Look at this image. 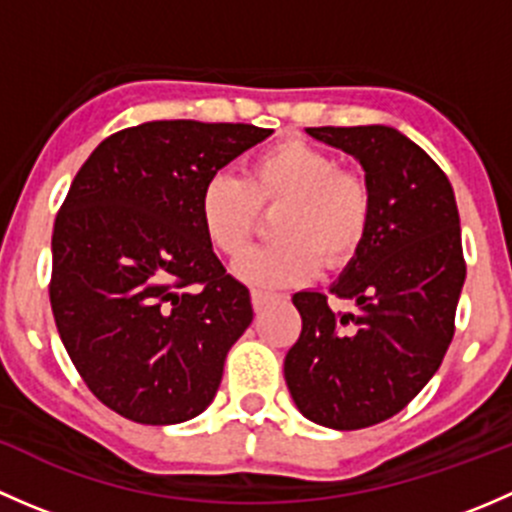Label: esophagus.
<instances>
[{
    "mask_svg": "<svg viewBox=\"0 0 512 512\" xmlns=\"http://www.w3.org/2000/svg\"><path fill=\"white\" fill-rule=\"evenodd\" d=\"M250 297H252V307L262 309L272 299V292H267V289H252Z\"/></svg>",
    "mask_w": 512,
    "mask_h": 512,
    "instance_id": "esophagus-1",
    "label": "esophagus"
}]
</instances>
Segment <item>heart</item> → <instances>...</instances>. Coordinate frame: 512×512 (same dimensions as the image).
Wrapping results in <instances>:
<instances>
[{
    "instance_id": "b5f03b06",
    "label": "heart",
    "mask_w": 512,
    "mask_h": 512,
    "mask_svg": "<svg viewBox=\"0 0 512 512\" xmlns=\"http://www.w3.org/2000/svg\"><path fill=\"white\" fill-rule=\"evenodd\" d=\"M272 240L247 252L235 272L250 285H292L324 267H342L364 245L374 215L369 180L337 168V158L307 141H282L247 165L245 178L215 173L200 190L198 213L210 245L240 257L260 210H275Z\"/></svg>"
}]
</instances>
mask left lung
Returning <instances> with one entry per match:
<instances>
[{"instance_id": "obj_1", "label": "left lung", "mask_w": 512, "mask_h": 512, "mask_svg": "<svg viewBox=\"0 0 512 512\" xmlns=\"http://www.w3.org/2000/svg\"><path fill=\"white\" fill-rule=\"evenodd\" d=\"M364 168L369 235L327 294L297 292L302 334L285 356L294 404L319 426L356 431L399 414L428 384L453 339L466 280L461 218L446 173L391 126L307 128Z\"/></svg>"}]
</instances>
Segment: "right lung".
Masks as SVG:
<instances>
[{
  "label": "right lung",
  "mask_w": 512,
  "mask_h": 512,
  "mask_svg": "<svg viewBox=\"0 0 512 512\" xmlns=\"http://www.w3.org/2000/svg\"><path fill=\"white\" fill-rule=\"evenodd\" d=\"M270 133L141 123L98 143L76 173L51 235V312L91 394L123 418L188 421L218 394L252 304L213 252L198 200Z\"/></svg>",
  "instance_id": "1"
}]
</instances>
